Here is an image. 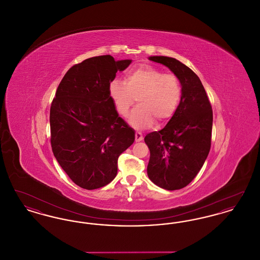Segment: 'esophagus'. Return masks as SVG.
Wrapping results in <instances>:
<instances>
[{
	"mask_svg": "<svg viewBox=\"0 0 260 260\" xmlns=\"http://www.w3.org/2000/svg\"><path fill=\"white\" fill-rule=\"evenodd\" d=\"M143 139V136H142V134L141 133H138V132H136V142H139V141H141Z\"/></svg>",
	"mask_w": 260,
	"mask_h": 260,
	"instance_id": "34e87169",
	"label": "esophagus"
}]
</instances>
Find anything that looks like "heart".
Segmentation results:
<instances>
[{"instance_id":"1","label":"heart","mask_w":260,"mask_h":260,"mask_svg":"<svg viewBox=\"0 0 260 260\" xmlns=\"http://www.w3.org/2000/svg\"><path fill=\"white\" fill-rule=\"evenodd\" d=\"M109 91L117 111L124 118L128 116L136 99L138 106L133 112L129 123L142 129L155 120L162 124L173 117L181 101L182 85L176 75L141 65L124 75V82L112 81Z\"/></svg>"}]
</instances>
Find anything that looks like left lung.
Masks as SVG:
<instances>
[{"label":"left lung","instance_id":"8db88e82","mask_svg":"<svg viewBox=\"0 0 260 260\" xmlns=\"http://www.w3.org/2000/svg\"><path fill=\"white\" fill-rule=\"evenodd\" d=\"M149 59L167 66L182 85L181 101L172 119L144 138L150 150V180L162 189L178 190L195 178L209 155L212 109L201 80L185 64L168 56Z\"/></svg>","mask_w":260,"mask_h":260}]
</instances>
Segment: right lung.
<instances>
[{
	"instance_id": "1",
	"label": "right lung",
	"mask_w": 260,
	"mask_h": 260,
	"mask_svg": "<svg viewBox=\"0 0 260 260\" xmlns=\"http://www.w3.org/2000/svg\"><path fill=\"white\" fill-rule=\"evenodd\" d=\"M132 60L100 55L75 64L50 105V144L70 179L84 189L107 185L118 158L135 141V131L119 117L109 86Z\"/></svg>"
}]
</instances>
